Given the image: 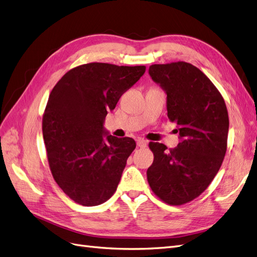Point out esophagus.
Masks as SVG:
<instances>
[{
  "instance_id": "obj_1",
  "label": "esophagus",
  "mask_w": 257,
  "mask_h": 257,
  "mask_svg": "<svg viewBox=\"0 0 257 257\" xmlns=\"http://www.w3.org/2000/svg\"><path fill=\"white\" fill-rule=\"evenodd\" d=\"M137 146L141 147V148H145V147H147V142L144 141V139H138Z\"/></svg>"
}]
</instances>
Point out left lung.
I'll return each mask as SVG.
<instances>
[{
	"label": "left lung",
	"mask_w": 257,
	"mask_h": 257,
	"mask_svg": "<svg viewBox=\"0 0 257 257\" xmlns=\"http://www.w3.org/2000/svg\"><path fill=\"white\" fill-rule=\"evenodd\" d=\"M149 75L165 92L167 115L177 124L178 146L168 150L150 143L154 154L148 182L168 205L199 196L219 172L226 153L228 113L221 93L208 77L186 62L154 64Z\"/></svg>",
	"instance_id": "1"
}]
</instances>
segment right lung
<instances>
[{"mask_svg": "<svg viewBox=\"0 0 257 257\" xmlns=\"http://www.w3.org/2000/svg\"><path fill=\"white\" fill-rule=\"evenodd\" d=\"M146 72V66L89 63L67 72L52 89L43 116L51 174L75 203L97 206L116 190L133 138L109 135L108 111Z\"/></svg>", "mask_w": 257, "mask_h": 257, "instance_id": "right-lung-1", "label": "right lung"}]
</instances>
